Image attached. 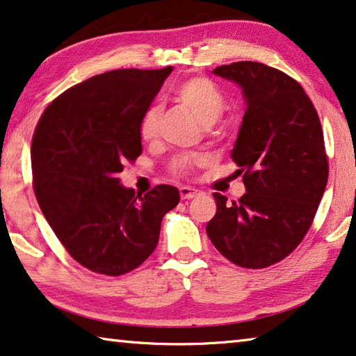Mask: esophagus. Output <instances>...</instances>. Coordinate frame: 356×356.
Segmentation results:
<instances>
[{"label":"esophagus","mask_w":356,"mask_h":356,"mask_svg":"<svg viewBox=\"0 0 356 356\" xmlns=\"http://www.w3.org/2000/svg\"><path fill=\"white\" fill-rule=\"evenodd\" d=\"M180 198L182 200H193L200 195V190L191 187H180Z\"/></svg>","instance_id":"obj_1"}]
</instances>
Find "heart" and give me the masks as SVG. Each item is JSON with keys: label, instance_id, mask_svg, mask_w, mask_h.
<instances>
[{"label": "heart", "instance_id": "1", "mask_svg": "<svg viewBox=\"0 0 356 356\" xmlns=\"http://www.w3.org/2000/svg\"><path fill=\"white\" fill-rule=\"evenodd\" d=\"M176 99L198 118L201 125L211 127L216 123L225 111V97L216 83L206 77L195 76L180 82L176 92ZM160 106H150L140 117L139 134L144 140H152L158 133L160 122ZM206 165V156L200 154L180 155L172 161L171 171L179 176H188L196 168Z\"/></svg>", "mask_w": 356, "mask_h": 356}]
</instances>
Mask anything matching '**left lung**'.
<instances>
[{
    "instance_id": "1",
    "label": "left lung",
    "mask_w": 356,
    "mask_h": 356,
    "mask_svg": "<svg viewBox=\"0 0 356 356\" xmlns=\"http://www.w3.org/2000/svg\"><path fill=\"white\" fill-rule=\"evenodd\" d=\"M241 88L245 112L231 150L244 176L239 201L213 193L206 231L225 258L259 269L280 261L306 236L328 182L323 131L304 88L257 61L212 71Z\"/></svg>"
}]
</instances>
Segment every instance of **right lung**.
I'll use <instances>...</instances> for the list:
<instances>
[{"instance_id": "add662e5", "label": "right lung", "mask_w": 356, "mask_h": 356, "mask_svg": "<svg viewBox=\"0 0 356 356\" xmlns=\"http://www.w3.org/2000/svg\"><path fill=\"white\" fill-rule=\"evenodd\" d=\"M172 72L115 70L66 90L39 118L31 143L35 193L70 255L93 273L127 274L155 250L179 190L136 195L118 172L143 152L140 117Z\"/></svg>"}]
</instances>
